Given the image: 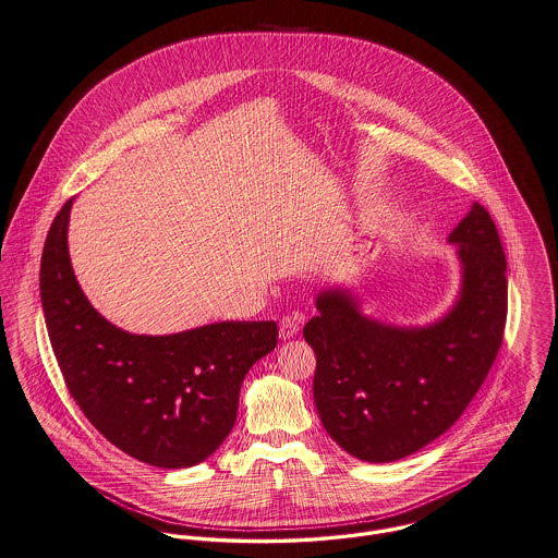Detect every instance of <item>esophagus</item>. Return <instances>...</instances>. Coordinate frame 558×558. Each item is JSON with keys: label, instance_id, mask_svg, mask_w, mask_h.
Wrapping results in <instances>:
<instances>
[{"label": "esophagus", "instance_id": "obj_1", "mask_svg": "<svg viewBox=\"0 0 558 558\" xmlns=\"http://www.w3.org/2000/svg\"><path fill=\"white\" fill-rule=\"evenodd\" d=\"M301 322H303V315H299V313L286 315V317L279 322V337H281V339H292V337L299 332Z\"/></svg>", "mask_w": 558, "mask_h": 558}]
</instances>
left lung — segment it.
Wrapping results in <instances>:
<instances>
[{"label": "left lung", "instance_id": "left-lung-1", "mask_svg": "<svg viewBox=\"0 0 558 558\" xmlns=\"http://www.w3.org/2000/svg\"><path fill=\"white\" fill-rule=\"evenodd\" d=\"M462 281L454 306L428 326L366 317L345 288L322 290L304 326L317 368L313 399L326 433L352 457L392 462L444 435L484 384L504 341L507 262L482 204L448 236Z\"/></svg>", "mask_w": 558, "mask_h": 558}]
</instances>
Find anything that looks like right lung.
I'll list each match as a JSON object with an SVG mask.
<instances>
[{
	"label": "right lung",
	"mask_w": 558,
	"mask_h": 558,
	"mask_svg": "<svg viewBox=\"0 0 558 558\" xmlns=\"http://www.w3.org/2000/svg\"><path fill=\"white\" fill-rule=\"evenodd\" d=\"M72 203L57 213L40 264L43 311L65 386L121 452L161 469L194 466L230 435L243 379L275 350L277 324L219 322L161 337L117 328L74 277Z\"/></svg>",
	"instance_id": "1"
}]
</instances>
